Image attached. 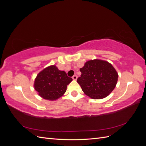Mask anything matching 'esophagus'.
Instances as JSON below:
<instances>
[{
  "label": "esophagus",
  "instance_id": "1",
  "mask_svg": "<svg viewBox=\"0 0 146 146\" xmlns=\"http://www.w3.org/2000/svg\"><path fill=\"white\" fill-rule=\"evenodd\" d=\"M77 78V76H76V75H74V76L72 77V79L74 80H76Z\"/></svg>",
  "mask_w": 146,
  "mask_h": 146
}]
</instances>
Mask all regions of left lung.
Masks as SVG:
<instances>
[{"label":"left lung","instance_id":"obj_1","mask_svg":"<svg viewBox=\"0 0 146 146\" xmlns=\"http://www.w3.org/2000/svg\"><path fill=\"white\" fill-rule=\"evenodd\" d=\"M82 74L77 78L84 93L94 99L108 96L115 88L118 74L113 66L106 61H88L82 68Z\"/></svg>","mask_w":146,"mask_h":146}]
</instances>
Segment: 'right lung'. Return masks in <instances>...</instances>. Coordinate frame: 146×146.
Here are the masks:
<instances>
[{
    "label": "right lung",
    "instance_id": "add662e5",
    "mask_svg": "<svg viewBox=\"0 0 146 146\" xmlns=\"http://www.w3.org/2000/svg\"><path fill=\"white\" fill-rule=\"evenodd\" d=\"M72 78L55 66H48L39 72L35 78L34 88L43 99L54 100L62 96Z\"/></svg>",
    "mask_w": 146,
    "mask_h": 146
}]
</instances>
